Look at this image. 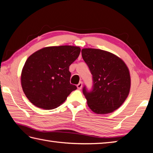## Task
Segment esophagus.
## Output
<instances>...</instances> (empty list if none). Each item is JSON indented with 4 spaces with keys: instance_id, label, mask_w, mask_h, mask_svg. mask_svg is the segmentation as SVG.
<instances>
[{
    "instance_id": "34e87169",
    "label": "esophagus",
    "mask_w": 153,
    "mask_h": 153,
    "mask_svg": "<svg viewBox=\"0 0 153 153\" xmlns=\"http://www.w3.org/2000/svg\"><path fill=\"white\" fill-rule=\"evenodd\" d=\"M82 85H83L82 82H80L78 83V84L77 85V88H78L79 89H82Z\"/></svg>"
}]
</instances>
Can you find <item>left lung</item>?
Here are the masks:
<instances>
[{"instance_id": "left-lung-1", "label": "left lung", "mask_w": 153, "mask_h": 153, "mask_svg": "<svg viewBox=\"0 0 153 153\" xmlns=\"http://www.w3.org/2000/svg\"><path fill=\"white\" fill-rule=\"evenodd\" d=\"M83 60L93 76V87L83 94L92 111L107 114L117 109L126 100L131 88L129 70L118 56L107 51L83 48Z\"/></svg>"}]
</instances>
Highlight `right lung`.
<instances>
[{
	"label": "right lung",
	"instance_id": "add662e5",
	"mask_svg": "<svg viewBox=\"0 0 153 153\" xmlns=\"http://www.w3.org/2000/svg\"><path fill=\"white\" fill-rule=\"evenodd\" d=\"M78 46H50L28 57L21 74L26 97L39 108L53 109L60 105L77 87L71 84L70 65L78 58Z\"/></svg>",
	"mask_w": 153,
	"mask_h": 153
}]
</instances>
